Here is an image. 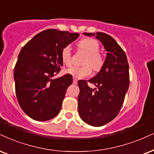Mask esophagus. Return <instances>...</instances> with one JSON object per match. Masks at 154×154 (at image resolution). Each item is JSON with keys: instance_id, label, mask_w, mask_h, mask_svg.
<instances>
[{"instance_id": "1", "label": "esophagus", "mask_w": 154, "mask_h": 154, "mask_svg": "<svg viewBox=\"0 0 154 154\" xmlns=\"http://www.w3.org/2000/svg\"><path fill=\"white\" fill-rule=\"evenodd\" d=\"M77 79H73V84H77Z\"/></svg>"}]
</instances>
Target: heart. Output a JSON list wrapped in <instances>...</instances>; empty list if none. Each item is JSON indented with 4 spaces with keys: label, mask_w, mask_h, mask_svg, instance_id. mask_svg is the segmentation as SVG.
I'll return each instance as SVG.
<instances>
[{
    "label": "heart",
    "mask_w": 154,
    "mask_h": 154,
    "mask_svg": "<svg viewBox=\"0 0 154 154\" xmlns=\"http://www.w3.org/2000/svg\"><path fill=\"white\" fill-rule=\"evenodd\" d=\"M79 47L87 54L83 63L84 66L81 67L72 66L66 70V73L71 74L75 79H82L91 74L92 68L95 71H100L104 64V58L98 52L99 43L98 41L91 38H86L79 41ZM60 58L64 65L67 66L71 65L72 55L70 45H66L62 49Z\"/></svg>",
    "instance_id": "1"
}]
</instances>
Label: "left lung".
<instances>
[{
    "mask_svg": "<svg viewBox=\"0 0 154 154\" xmlns=\"http://www.w3.org/2000/svg\"><path fill=\"white\" fill-rule=\"evenodd\" d=\"M83 34L95 35L107 54L100 71L88 80L96 88H91L86 81L78 82L79 113L88 124L102 126L113 120L122 107L129 86V66L125 52L111 35L101 32Z\"/></svg>",
    "mask_w": 154,
    "mask_h": 154,
    "instance_id": "8db88e82",
    "label": "left lung"
}]
</instances>
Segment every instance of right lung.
Listing matches in <instances>:
<instances>
[{
  "label": "right lung",
  "instance_id": "1",
  "mask_svg": "<svg viewBox=\"0 0 154 154\" xmlns=\"http://www.w3.org/2000/svg\"><path fill=\"white\" fill-rule=\"evenodd\" d=\"M79 36L77 33L47 29L20 50L14 68L16 97L23 111L33 120H50L60 112L73 78L71 74L52 78L63 66L62 49Z\"/></svg>",
  "mask_w": 154,
  "mask_h": 154
}]
</instances>
